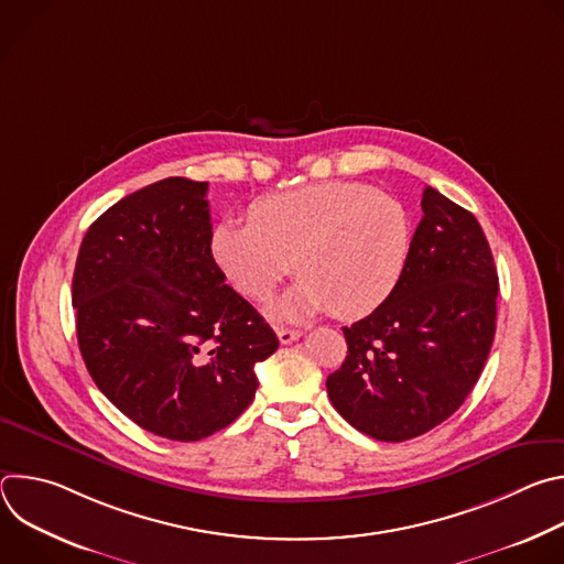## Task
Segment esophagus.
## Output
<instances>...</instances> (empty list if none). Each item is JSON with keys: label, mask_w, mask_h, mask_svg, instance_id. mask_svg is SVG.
Here are the masks:
<instances>
[{"label": "esophagus", "mask_w": 564, "mask_h": 564, "mask_svg": "<svg viewBox=\"0 0 564 564\" xmlns=\"http://www.w3.org/2000/svg\"><path fill=\"white\" fill-rule=\"evenodd\" d=\"M276 337H279V341L283 344V346H288V344H292V341H296V339H301V330H290V328H279L276 330Z\"/></svg>", "instance_id": "34e87169"}]
</instances>
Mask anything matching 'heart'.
I'll use <instances>...</instances> for the list:
<instances>
[{"mask_svg": "<svg viewBox=\"0 0 564 564\" xmlns=\"http://www.w3.org/2000/svg\"><path fill=\"white\" fill-rule=\"evenodd\" d=\"M411 240V216L397 198L361 183L330 181L257 200L250 223L220 220L212 231V257L250 299L268 296L294 268L301 279L272 303L279 318L328 307L357 318L394 292Z\"/></svg>", "mask_w": 564, "mask_h": 564, "instance_id": "obj_1", "label": "heart"}]
</instances>
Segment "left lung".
I'll return each instance as SVG.
<instances>
[{
    "label": "left lung",
    "mask_w": 564,
    "mask_h": 564,
    "mask_svg": "<svg viewBox=\"0 0 564 564\" xmlns=\"http://www.w3.org/2000/svg\"><path fill=\"white\" fill-rule=\"evenodd\" d=\"M394 292L344 328L348 357L326 381L333 406L379 442L448 420L477 383L496 335L498 272L477 218L426 187Z\"/></svg>",
    "instance_id": "left-lung-1"
}]
</instances>
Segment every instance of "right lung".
<instances>
[{
  "mask_svg": "<svg viewBox=\"0 0 564 564\" xmlns=\"http://www.w3.org/2000/svg\"><path fill=\"white\" fill-rule=\"evenodd\" d=\"M77 346L111 404L140 429L198 442L257 394L279 348L212 257L207 183L165 178L109 207L73 272Z\"/></svg>",
  "mask_w": 564,
  "mask_h": 564,
  "instance_id": "right-lung-1",
  "label": "right lung"
}]
</instances>
